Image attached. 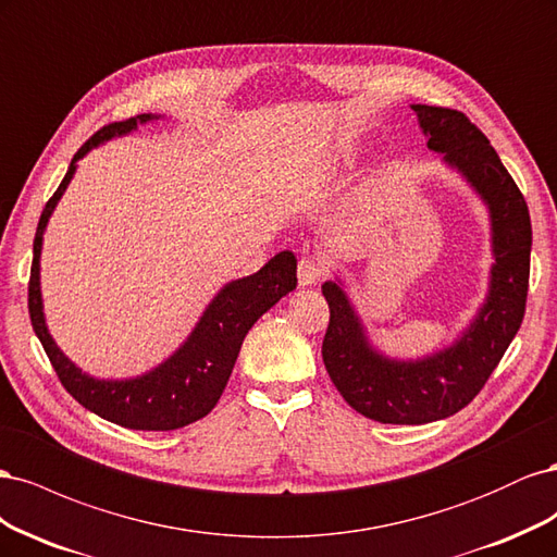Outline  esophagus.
<instances>
[{
  "label": "esophagus",
  "instance_id": "1",
  "mask_svg": "<svg viewBox=\"0 0 557 557\" xmlns=\"http://www.w3.org/2000/svg\"><path fill=\"white\" fill-rule=\"evenodd\" d=\"M323 274H325V267L318 258L307 256V258H301L297 264V281H299V285H305V288L307 285L318 283Z\"/></svg>",
  "mask_w": 557,
  "mask_h": 557
}]
</instances>
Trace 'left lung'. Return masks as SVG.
Returning <instances> with one entry per match:
<instances>
[{"label":"left lung","mask_w":557,"mask_h":557,"mask_svg":"<svg viewBox=\"0 0 557 557\" xmlns=\"http://www.w3.org/2000/svg\"><path fill=\"white\" fill-rule=\"evenodd\" d=\"M428 148L458 174L487 211V290L455 339L423 358H393L374 346L342 276L323 283L330 325L323 362L358 413L391 425H423L465 409L499 364L525 315L532 225L525 197L485 134L460 111L411 104Z\"/></svg>","instance_id":"obj_1"}]
</instances>
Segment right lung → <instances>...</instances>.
<instances>
[{
  "instance_id": "add662e5",
  "label": "right lung",
  "mask_w": 557,
  "mask_h": 557,
  "mask_svg": "<svg viewBox=\"0 0 557 557\" xmlns=\"http://www.w3.org/2000/svg\"><path fill=\"white\" fill-rule=\"evenodd\" d=\"M164 115L158 113H141L123 123H111L81 146L60 188L48 199L39 218L29 276L32 327H35L66 393L99 418L129 430L148 432L178 430L205 418L225 391L248 330L297 285V258L290 250L278 252L260 272L225 283L209 301V307L201 311L185 342L170 358L139 376L97 379L83 372L72 358L64 356L53 334L48 332L41 297V248L50 215H53L64 190L70 188L78 170V160L86 158L92 148L104 146L111 139H123L139 125L156 123Z\"/></svg>"
}]
</instances>
